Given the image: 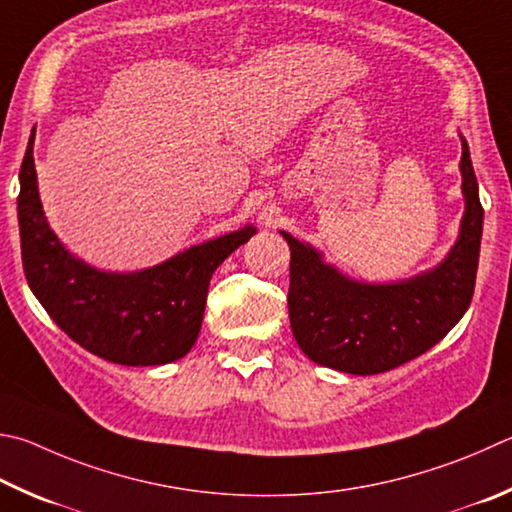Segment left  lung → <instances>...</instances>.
<instances>
[{
  "instance_id": "obj_1",
  "label": "left lung",
  "mask_w": 512,
  "mask_h": 512,
  "mask_svg": "<svg viewBox=\"0 0 512 512\" xmlns=\"http://www.w3.org/2000/svg\"><path fill=\"white\" fill-rule=\"evenodd\" d=\"M466 215L445 262L398 284H360L322 262L309 244L291 248L288 315L300 349L318 365L356 376L405 365L445 338L475 293L483 208L466 138H461Z\"/></svg>"
}]
</instances>
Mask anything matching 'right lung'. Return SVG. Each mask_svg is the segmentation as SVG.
<instances>
[{
  "label": "right lung",
  "instance_id": "obj_1",
  "mask_svg": "<svg viewBox=\"0 0 512 512\" xmlns=\"http://www.w3.org/2000/svg\"><path fill=\"white\" fill-rule=\"evenodd\" d=\"M22 266L33 295L80 347L116 365L179 360L199 336L210 277L255 235L241 228L183 250L141 273H102L73 257L46 224L33 161V134L20 167Z\"/></svg>",
  "mask_w": 512,
  "mask_h": 512
}]
</instances>
